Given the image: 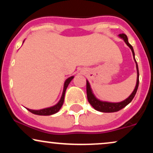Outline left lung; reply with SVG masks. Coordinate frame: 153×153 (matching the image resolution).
Returning a JSON list of instances; mask_svg holds the SVG:
<instances>
[{
    "label": "left lung",
    "instance_id": "left-lung-1",
    "mask_svg": "<svg viewBox=\"0 0 153 153\" xmlns=\"http://www.w3.org/2000/svg\"><path fill=\"white\" fill-rule=\"evenodd\" d=\"M119 36L120 38H122L125 43L127 44V45L129 48L131 49V52H132L133 57L136 63V68H137V83L136 86L134 88V90L133 91V92L131 93V94L127 99H125L124 101H121V102L118 103H111V102H106V101H100L98 99H96V96H94V94H93L92 90H91L90 84L88 80H86V91H87V98L88 101L90 103V104L96 110L99 111L101 112H106V113H111V112H116L122 109L123 108H124L127 105L129 104V103L132 101V99H134L135 94H136L137 91L138 86H139V70H138V65L137 63L136 62V59L134 58V50H133V47L128 42V38L127 35L124 34H120L119 35Z\"/></svg>",
    "mask_w": 153,
    "mask_h": 153
}]
</instances>
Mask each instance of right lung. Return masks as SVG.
<instances>
[{
  "mask_svg": "<svg viewBox=\"0 0 153 153\" xmlns=\"http://www.w3.org/2000/svg\"><path fill=\"white\" fill-rule=\"evenodd\" d=\"M74 76H71L70 78H68L67 80H65L64 83V88H63V92H62V95L61 96V99L59 101V102L57 103L54 106H52V107H49V108H43V109H40V110H32V109H29V108H27L28 111L31 112L32 114H34L36 115H41V116H49V115H52L54 114L57 113V112L59 111V110L60 109L61 107H62L63 103H64V99H65V91L67 88H68V85L70 84V82L72 80H73Z\"/></svg>",
  "mask_w": 153,
  "mask_h": 153,
  "instance_id": "add662e5",
  "label": "right lung"
}]
</instances>
